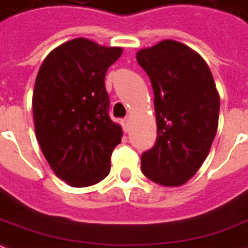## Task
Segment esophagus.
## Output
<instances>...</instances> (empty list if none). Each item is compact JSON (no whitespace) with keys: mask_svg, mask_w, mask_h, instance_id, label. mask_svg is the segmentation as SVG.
<instances>
[{"mask_svg":"<svg viewBox=\"0 0 248 248\" xmlns=\"http://www.w3.org/2000/svg\"><path fill=\"white\" fill-rule=\"evenodd\" d=\"M121 124H123V129H124L125 132H128V131H129V125H131V120H129L128 117H125L124 120L121 121Z\"/></svg>","mask_w":248,"mask_h":248,"instance_id":"esophagus-1","label":"esophagus"}]
</instances>
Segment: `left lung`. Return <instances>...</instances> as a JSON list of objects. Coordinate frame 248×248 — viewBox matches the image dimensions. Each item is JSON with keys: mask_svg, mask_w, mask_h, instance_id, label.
Here are the masks:
<instances>
[{"mask_svg": "<svg viewBox=\"0 0 248 248\" xmlns=\"http://www.w3.org/2000/svg\"><path fill=\"white\" fill-rule=\"evenodd\" d=\"M154 91L157 139L140 157L153 182L176 187L203 164L218 125L220 97L205 60L174 41L138 51Z\"/></svg>", "mask_w": 248, "mask_h": 248, "instance_id": "1", "label": "left lung"}]
</instances>
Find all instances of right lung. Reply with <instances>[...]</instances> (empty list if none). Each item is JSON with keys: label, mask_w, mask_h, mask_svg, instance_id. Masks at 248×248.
<instances>
[{"label": "right lung", "mask_w": 248, "mask_h": 248, "mask_svg": "<svg viewBox=\"0 0 248 248\" xmlns=\"http://www.w3.org/2000/svg\"><path fill=\"white\" fill-rule=\"evenodd\" d=\"M121 53L78 38L50 51L39 68L35 135L54 173L72 187L97 184L110 172L123 131L109 116L105 75Z\"/></svg>", "instance_id": "right-lung-1"}]
</instances>
